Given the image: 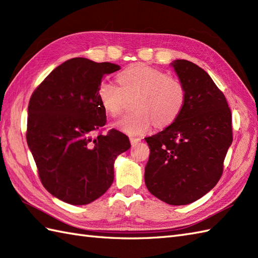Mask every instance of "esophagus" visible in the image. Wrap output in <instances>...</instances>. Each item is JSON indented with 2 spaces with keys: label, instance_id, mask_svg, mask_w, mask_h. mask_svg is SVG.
I'll use <instances>...</instances> for the list:
<instances>
[{
  "label": "esophagus",
  "instance_id": "obj_1",
  "mask_svg": "<svg viewBox=\"0 0 258 258\" xmlns=\"http://www.w3.org/2000/svg\"><path fill=\"white\" fill-rule=\"evenodd\" d=\"M130 141H131V144L132 145H134V144H136V143H139V142H141V139L140 138H130Z\"/></svg>",
  "mask_w": 258,
  "mask_h": 258
}]
</instances>
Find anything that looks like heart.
<instances>
[{"label": "heart", "mask_w": 258, "mask_h": 258, "mask_svg": "<svg viewBox=\"0 0 258 258\" xmlns=\"http://www.w3.org/2000/svg\"><path fill=\"white\" fill-rule=\"evenodd\" d=\"M119 86L103 81L97 87V98L108 115L117 116L123 111L125 96H134V111L116 123L123 132L136 135L146 132L154 122L156 127L173 123L183 111L185 87L179 80L145 64H133L118 73Z\"/></svg>", "instance_id": "b5f03b06"}]
</instances>
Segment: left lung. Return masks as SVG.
<instances>
[{
	"mask_svg": "<svg viewBox=\"0 0 258 258\" xmlns=\"http://www.w3.org/2000/svg\"><path fill=\"white\" fill-rule=\"evenodd\" d=\"M172 65L185 87V105L171 125L145 139L150 157L144 178L158 200L186 205L208 193L222 176L233 142L232 113L202 68L186 59Z\"/></svg>",
	"mask_w": 258,
	"mask_h": 258,
	"instance_id": "8db88e82",
	"label": "left lung"
}]
</instances>
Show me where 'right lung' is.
<instances>
[{
  "mask_svg": "<svg viewBox=\"0 0 258 258\" xmlns=\"http://www.w3.org/2000/svg\"><path fill=\"white\" fill-rule=\"evenodd\" d=\"M116 64L74 57L58 65L30 98L26 141L43 186L72 205H86L112 185L114 162L127 151L117 130L102 134L106 113L97 98L105 74Z\"/></svg>",
  "mask_w": 258,
  "mask_h": 258,
  "instance_id": "add662e5",
  "label": "right lung"
}]
</instances>
